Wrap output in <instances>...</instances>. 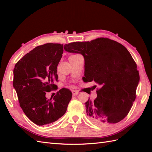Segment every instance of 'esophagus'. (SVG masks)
Instances as JSON below:
<instances>
[{
  "label": "esophagus",
  "instance_id": "34e87169",
  "mask_svg": "<svg viewBox=\"0 0 152 152\" xmlns=\"http://www.w3.org/2000/svg\"><path fill=\"white\" fill-rule=\"evenodd\" d=\"M78 93H79V91H77V90H73V91H72V95H78Z\"/></svg>",
  "mask_w": 152,
  "mask_h": 152
}]
</instances>
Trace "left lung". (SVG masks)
I'll return each instance as SVG.
<instances>
[{
  "mask_svg": "<svg viewBox=\"0 0 152 152\" xmlns=\"http://www.w3.org/2000/svg\"><path fill=\"white\" fill-rule=\"evenodd\" d=\"M68 52L84 57L83 80L101 86L97 97L86 104L88 118L95 124L108 126L124 119L136 99L140 80L137 66L125 46L107 38L65 44Z\"/></svg>",
  "mask_w": 152,
  "mask_h": 152,
  "instance_id": "1",
  "label": "left lung"
}]
</instances>
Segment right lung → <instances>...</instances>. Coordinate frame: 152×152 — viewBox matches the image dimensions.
<instances>
[{"instance_id":"1","label":"right lung","mask_w":152,"mask_h":152,"mask_svg":"<svg viewBox=\"0 0 152 152\" xmlns=\"http://www.w3.org/2000/svg\"><path fill=\"white\" fill-rule=\"evenodd\" d=\"M63 45L48 43L36 47L15 64L13 86L19 105L27 118L37 125H49L65 114L72 92L63 88L53 99L46 92L57 89V67Z\"/></svg>"}]
</instances>
